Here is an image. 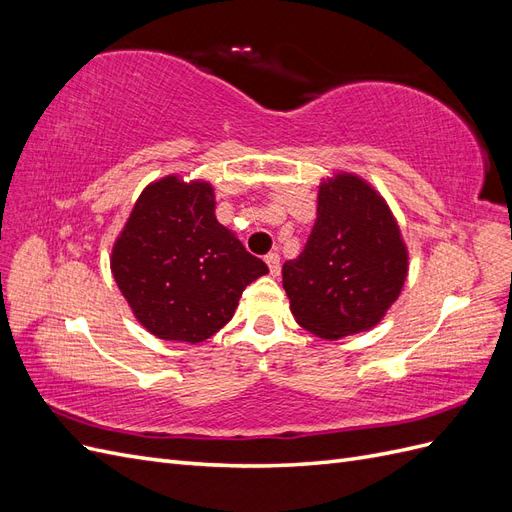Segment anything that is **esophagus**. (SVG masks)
<instances>
[{
	"label": "esophagus",
	"instance_id": "34e87169",
	"mask_svg": "<svg viewBox=\"0 0 512 512\" xmlns=\"http://www.w3.org/2000/svg\"><path fill=\"white\" fill-rule=\"evenodd\" d=\"M265 262H267V267H269V271H271L273 277L280 275V254H275V252L267 254V256H265Z\"/></svg>",
	"mask_w": 512,
	"mask_h": 512
}]
</instances>
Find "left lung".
Returning a JSON list of instances; mask_svg holds the SVG:
<instances>
[{
  "instance_id": "8db88e82",
  "label": "left lung",
  "mask_w": 512,
  "mask_h": 512,
  "mask_svg": "<svg viewBox=\"0 0 512 512\" xmlns=\"http://www.w3.org/2000/svg\"><path fill=\"white\" fill-rule=\"evenodd\" d=\"M406 275L408 250L384 198L352 173L322 181L312 235L282 267L294 320L322 339L369 331Z\"/></svg>"
}]
</instances>
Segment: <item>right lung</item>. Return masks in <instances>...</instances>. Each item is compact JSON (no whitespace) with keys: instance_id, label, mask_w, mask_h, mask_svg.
I'll return each mask as SVG.
<instances>
[{"instance_id":"add662e5","label":"right lung","mask_w":512,"mask_h":512,"mask_svg":"<svg viewBox=\"0 0 512 512\" xmlns=\"http://www.w3.org/2000/svg\"><path fill=\"white\" fill-rule=\"evenodd\" d=\"M111 271L136 320L160 339L200 344L235 314L247 284L269 273L215 218L211 183H149L117 237Z\"/></svg>"}]
</instances>
